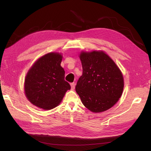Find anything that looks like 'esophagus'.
<instances>
[{"label":"esophagus","instance_id":"obj_1","mask_svg":"<svg viewBox=\"0 0 151 151\" xmlns=\"http://www.w3.org/2000/svg\"><path fill=\"white\" fill-rule=\"evenodd\" d=\"M75 85H76L75 83H70V86H71V89H74L75 88Z\"/></svg>","mask_w":151,"mask_h":151}]
</instances>
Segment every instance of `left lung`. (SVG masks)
I'll use <instances>...</instances> for the list:
<instances>
[{"label": "left lung", "mask_w": 151, "mask_h": 151, "mask_svg": "<svg viewBox=\"0 0 151 151\" xmlns=\"http://www.w3.org/2000/svg\"><path fill=\"white\" fill-rule=\"evenodd\" d=\"M80 59L83 75L76 91L84 106L99 113L115 104L122 94L124 83L121 71L103 52H82Z\"/></svg>", "instance_id": "1"}]
</instances>
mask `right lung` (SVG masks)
I'll return each instance as SVG.
<instances>
[{
  "label": "right lung",
  "instance_id": "obj_1",
  "mask_svg": "<svg viewBox=\"0 0 151 151\" xmlns=\"http://www.w3.org/2000/svg\"><path fill=\"white\" fill-rule=\"evenodd\" d=\"M62 56L49 53L40 58L28 71L25 78L27 98L35 106L50 109L60 103L69 83L65 81V71L61 67Z\"/></svg>",
  "mask_w": 151,
  "mask_h": 151
}]
</instances>
